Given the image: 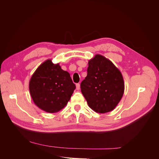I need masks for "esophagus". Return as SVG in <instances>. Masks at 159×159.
I'll return each instance as SVG.
<instances>
[{"mask_svg": "<svg viewBox=\"0 0 159 159\" xmlns=\"http://www.w3.org/2000/svg\"><path fill=\"white\" fill-rule=\"evenodd\" d=\"M76 89H77V90H80V84H76Z\"/></svg>", "mask_w": 159, "mask_h": 159, "instance_id": "esophagus-1", "label": "esophagus"}]
</instances>
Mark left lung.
<instances>
[{
  "instance_id": "left-lung-1",
  "label": "left lung",
  "mask_w": 159,
  "mask_h": 159,
  "mask_svg": "<svg viewBox=\"0 0 159 159\" xmlns=\"http://www.w3.org/2000/svg\"><path fill=\"white\" fill-rule=\"evenodd\" d=\"M87 76L81 81V93L88 106L96 113H105L116 107L124 93L121 71L112 61L96 54L88 61Z\"/></svg>"
}]
</instances>
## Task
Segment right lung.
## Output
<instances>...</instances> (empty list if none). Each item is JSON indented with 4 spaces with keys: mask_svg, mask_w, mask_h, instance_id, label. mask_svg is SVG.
I'll use <instances>...</instances> for the list:
<instances>
[{
    "mask_svg": "<svg viewBox=\"0 0 159 159\" xmlns=\"http://www.w3.org/2000/svg\"><path fill=\"white\" fill-rule=\"evenodd\" d=\"M75 85L70 74L47 60L34 71L29 81L31 98L37 107L50 113L63 109L73 94Z\"/></svg>",
    "mask_w": 159,
    "mask_h": 159,
    "instance_id": "obj_1",
    "label": "right lung"
}]
</instances>
